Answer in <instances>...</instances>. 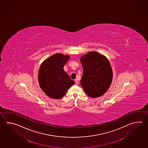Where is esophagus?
Instances as JSON below:
<instances>
[{
  "label": "esophagus",
  "mask_w": 148,
  "mask_h": 148,
  "mask_svg": "<svg viewBox=\"0 0 148 148\" xmlns=\"http://www.w3.org/2000/svg\"><path fill=\"white\" fill-rule=\"evenodd\" d=\"M75 83L76 84H79V81H78V80H77V79H75Z\"/></svg>",
  "instance_id": "obj_1"
}]
</instances>
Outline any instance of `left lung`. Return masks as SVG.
Listing matches in <instances>:
<instances>
[{"label":"left lung","instance_id":"8db88e82","mask_svg":"<svg viewBox=\"0 0 148 148\" xmlns=\"http://www.w3.org/2000/svg\"><path fill=\"white\" fill-rule=\"evenodd\" d=\"M83 73L81 85L88 97H101L110 88L113 72L109 60L97 51H90L81 59Z\"/></svg>","mask_w":148,"mask_h":148}]
</instances>
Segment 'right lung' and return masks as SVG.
<instances>
[{"label": "right lung", "mask_w": 148, "mask_h": 148, "mask_svg": "<svg viewBox=\"0 0 148 148\" xmlns=\"http://www.w3.org/2000/svg\"><path fill=\"white\" fill-rule=\"evenodd\" d=\"M69 56L55 54L44 60L39 67L38 82L44 92L51 99H60L75 82L63 67Z\"/></svg>", "instance_id": "obj_1"}]
</instances>
